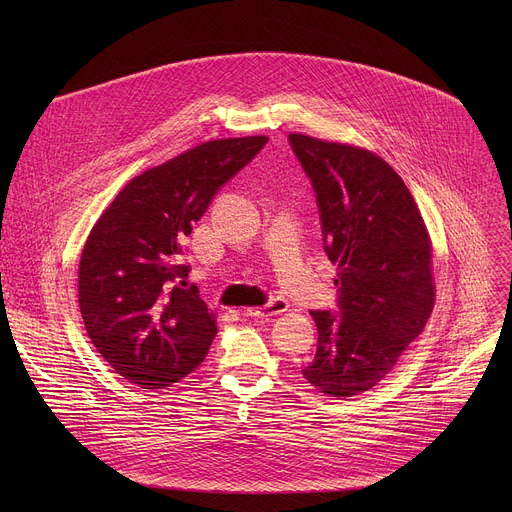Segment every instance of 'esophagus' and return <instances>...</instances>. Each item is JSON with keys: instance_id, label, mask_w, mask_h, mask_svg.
I'll use <instances>...</instances> for the list:
<instances>
[{"instance_id": "esophagus-1", "label": "esophagus", "mask_w": 512, "mask_h": 512, "mask_svg": "<svg viewBox=\"0 0 512 512\" xmlns=\"http://www.w3.org/2000/svg\"><path fill=\"white\" fill-rule=\"evenodd\" d=\"M289 308V304L283 298H273L269 304L261 306V308H247V316L251 318H271L277 314H283Z\"/></svg>"}]
</instances>
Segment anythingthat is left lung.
<instances>
[{
    "label": "left lung",
    "instance_id": "obj_1",
    "mask_svg": "<svg viewBox=\"0 0 512 512\" xmlns=\"http://www.w3.org/2000/svg\"><path fill=\"white\" fill-rule=\"evenodd\" d=\"M322 218L324 251L338 267V312H310L318 328L304 377L332 397L379 385L433 310L431 239L401 176L358 145L289 133Z\"/></svg>",
    "mask_w": 512,
    "mask_h": 512
}]
</instances>
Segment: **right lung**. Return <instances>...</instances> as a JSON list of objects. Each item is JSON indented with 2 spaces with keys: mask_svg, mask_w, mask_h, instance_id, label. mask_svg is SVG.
Here are the masks:
<instances>
[{
  "mask_svg": "<svg viewBox=\"0 0 512 512\" xmlns=\"http://www.w3.org/2000/svg\"><path fill=\"white\" fill-rule=\"evenodd\" d=\"M267 143L204 141L131 178L91 229L79 263V306L97 352L141 389H164L204 360L216 316L186 287L182 243L212 196Z\"/></svg>",
  "mask_w": 512,
  "mask_h": 512,
  "instance_id": "obj_1",
  "label": "right lung"
}]
</instances>
